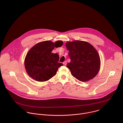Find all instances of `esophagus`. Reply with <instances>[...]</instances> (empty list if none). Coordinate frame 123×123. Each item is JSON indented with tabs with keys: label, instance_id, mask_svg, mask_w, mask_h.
Instances as JSON below:
<instances>
[{
	"label": "esophagus",
	"instance_id": "1",
	"mask_svg": "<svg viewBox=\"0 0 123 123\" xmlns=\"http://www.w3.org/2000/svg\"><path fill=\"white\" fill-rule=\"evenodd\" d=\"M63 64H64L65 66H66V65H67V61H64V62H63Z\"/></svg>",
	"mask_w": 123,
	"mask_h": 123
}]
</instances>
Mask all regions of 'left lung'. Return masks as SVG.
Segmentation results:
<instances>
[{
    "label": "left lung",
    "mask_w": 123,
    "mask_h": 123,
    "mask_svg": "<svg viewBox=\"0 0 123 123\" xmlns=\"http://www.w3.org/2000/svg\"><path fill=\"white\" fill-rule=\"evenodd\" d=\"M66 47L71 58L67 67L72 75L82 82L94 78L100 67L99 55L95 48L88 42L80 40L67 42Z\"/></svg>",
    "instance_id": "1"
}]
</instances>
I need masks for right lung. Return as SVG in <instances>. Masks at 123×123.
Instances as JSON below:
<instances>
[{
	"instance_id": "add662e5",
	"label": "right lung",
	"mask_w": 123,
	"mask_h": 123,
	"mask_svg": "<svg viewBox=\"0 0 123 123\" xmlns=\"http://www.w3.org/2000/svg\"><path fill=\"white\" fill-rule=\"evenodd\" d=\"M63 44L61 40L55 43L44 41L32 47L25 59L27 74L33 80L40 82L48 81L54 76L63 64L58 63V54L53 53L51 51L55 47H61Z\"/></svg>"
}]
</instances>
